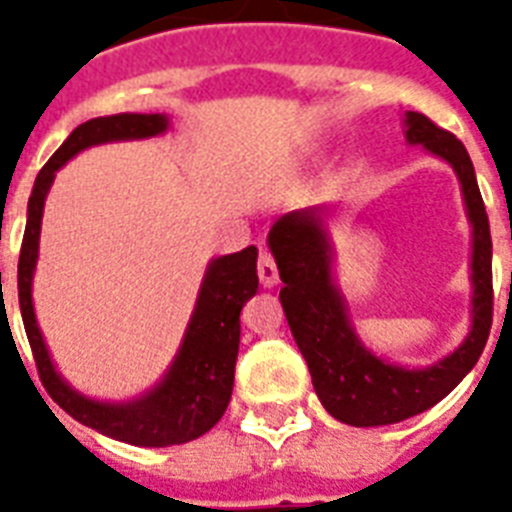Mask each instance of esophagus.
Masks as SVG:
<instances>
[{
  "label": "esophagus",
  "instance_id": "1",
  "mask_svg": "<svg viewBox=\"0 0 512 512\" xmlns=\"http://www.w3.org/2000/svg\"><path fill=\"white\" fill-rule=\"evenodd\" d=\"M257 276H260V284L265 289H271L279 284V268H276V260H273L268 252H260V260H257Z\"/></svg>",
  "mask_w": 512,
  "mask_h": 512
}]
</instances>
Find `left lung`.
<instances>
[{"label":"left lung","mask_w":512,"mask_h":512,"mask_svg":"<svg viewBox=\"0 0 512 512\" xmlns=\"http://www.w3.org/2000/svg\"><path fill=\"white\" fill-rule=\"evenodd\" d=\"M404 138L409 146H422L452 167L473 228L470 332L449 356L428 366H401L361 342L335 284V247L327 225L332 212L327 204L287 212L268 233V247L284 281L281 308L308 361L316 396L335 420L353 428L393 425L436 406L476 366L492 329V233L468 151L452 132L417 111L404 114Z\"/></svg>","instance_id":"left-lung-1"}]
</instances>
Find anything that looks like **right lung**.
<instances>
[{
	"instance_id": "right-lung-1",
	"label": "right lung",
	"mask_w": 512,
	"mask_h": 512,
	"mask_svg": "<svg viewBox=\"0 0 512 512\" xmlns=\"http://www.w3.org/2000/svg\"><path fill=\"white\" fill-rule=\"evenodd\" d=\"M167 130H170L167 114H114L79 124L36 175L18 260L20 316L34 350L42 385L52 401L60 409H66L74 420L132 446L185 444L215 428L217 420L225 414L233 393L236 356H239V313L257 292V247L209 260L191 321L185 327L183 342L172 358L170 369L154 388L130 401H98L84 396L63 380V374L52 364L42 329L36 324L31 287H34L36 260H39L44 201L55 172L68 159L82 154L84 148L156 138Z\"/></svg>"
}]
</instances>
